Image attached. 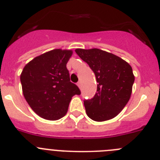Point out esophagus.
Segmentation results:
<instances>
[{
	"label": "esophagus",
	"mask_w": 160,
	"mask_h": 160,
	"mask_svg": "<svg viewBox=\"0 0 160 160\" xmlns=\"http://www.w3.org/2000/svg\"><path fill=\"white\" fill-rule=\"evenodd\" d=\"M77 86H78L79 88H81V82L79 81L78 83H77Z\"/></svg>",
	"instance_id": "34e87169"
}]
</instances>
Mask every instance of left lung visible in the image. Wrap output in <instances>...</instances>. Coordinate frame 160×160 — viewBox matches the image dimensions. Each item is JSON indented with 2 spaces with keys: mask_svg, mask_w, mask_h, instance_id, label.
Here are the masks:
<instances>
[{
  "mask_svg": "<svg viewBox=\"0 0 160 160\" xmlns=\"http://www.w3.org/2000/svg\"><path fill=\"white\" fill-rule=\"evenodd\" d=\"M75 51L94 72L98 83L93 98L83 101L88 116L96 122L114 118L130 98L135 80L132 67L119 57L99 49Z\"/></svg>",
  "mask_w": 160,
  "mask_h": 160,
  "instance_id": "obj_1",
  "label": "left lung"
}]
</instances>
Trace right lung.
I'll return each instance as SVG.
<instances>
[{
  "instance_id": "add662e5",
  "label": "right lung",
  "mask_w": 160,
  "mask_h": 160,
  "mask_svg": "<svg viewBox=\"0 0 160 160\" xmlns=\"http://www.w3.org/2000/svg\"><path fill=\"white\" fill-rule=\"evenodd\" d=\"M72 50H50L27 64L20 75L24 98L42 118L58 120L66 114L72 97L80 90L70 81L66 64Z\"/></svg>"
}]
</instances>
